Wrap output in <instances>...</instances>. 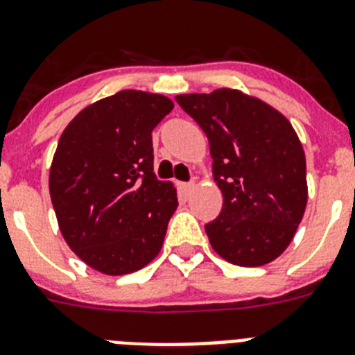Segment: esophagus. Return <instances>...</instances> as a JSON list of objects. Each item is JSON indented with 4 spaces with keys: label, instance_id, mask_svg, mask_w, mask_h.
<instances>
[{
    "label": "esophagus",
    "instance_id": "1",
    "mask_svg": "<svg viewBox=\"0 0 355 355\" xmlns=\"http://www.w3.org/2000/svg\"><path fill=\"white\" fill-rule=\"evenodd\" d=\"M180 188H181V190H183L184 193H190L193 190V188H196V183H193V181H190V183H181Z\"/></svg>",
    "mask_w": 355,
    "mask_h": 355
}]
</instances>
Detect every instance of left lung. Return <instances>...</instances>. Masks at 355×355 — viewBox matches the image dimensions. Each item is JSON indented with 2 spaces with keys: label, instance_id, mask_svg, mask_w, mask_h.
Returning <instances> with one entry per match:
<instances>
[{
  "label": "left lung",
  "instance_id": "1",
  "mask_svg": "<svg viewBox=\"0 0 355 355\" xmlns=\"http://www.w3.org/2000/svg\"><path fill=\"white\" fill-rule=\"evenodd\" d=\"M175 101L209 140L220 215L205 225L225 261L261 266L290 245L307 202L306 156L290 121L240 90L183 94Z\"/></svg>",
  "mask_w": 355,
  "mask_h": 355
}]
</instances>
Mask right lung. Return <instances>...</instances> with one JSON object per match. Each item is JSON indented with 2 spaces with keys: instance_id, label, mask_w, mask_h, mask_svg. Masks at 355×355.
Wrapping results in <instances>:
<instances>
[{
  "instance_id": "1",
  "label": "right lung",
  "mask_w": 355,
  "mask_h": 355,
  "mask_svg": "<svg viewBox=\"0 0 355 355\" xmlns=\"http://www.w3.org/2000/svg\"><path fill=\"white\" fill-rule=\"evenodd\" d=\"M174 108L121 90L81 110L58 140L49 193L62 236L94 270L137 272L158 256L178 196L153 172V130Z\"/></svg>"
}]
</instances>
